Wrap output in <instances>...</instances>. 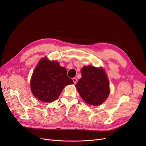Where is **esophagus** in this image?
<instances>
[{
  "label": "esophagus",
  "instance_id": "1",
  "mask_svg": "<svg viewBox=\"0 0 146 146\" xmlns=\"http://www.w3.org/2000/svg\"><path fill=\"white\" fill-rule=\"evenodd\" d=\"M72 80H73V82H74V84H76V83H77V79L76 77H74V78H72Z\"/></svg>",
  "mask_w": 146,
  "mask_h": 146
}]
</instances>
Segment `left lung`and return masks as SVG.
Returning a JSON list of instances; mask_svg holds the SVG:
<instances>
[{
  "mask_svg": "<svg viewBox=\"0 0 146 146\" xmlns=\"http://www.w3.org/2000/svg\"><path fill=\"white\" fill-rule=\"evenodd\" d=\"M81 74L76 87L82 99L94 106L104 103L110 94L109 81L104 70L92 66H84Z\"/></svg>",
  "mask_w": 146,
  "mask_h": 146,
  "instance_id": "8db88e82",
  "label": "left lung"
}]
</instances>
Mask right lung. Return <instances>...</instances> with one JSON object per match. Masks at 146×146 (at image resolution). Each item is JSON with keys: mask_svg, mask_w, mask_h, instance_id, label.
Masks as SVG:
<instances>
[{"mask_svg": "<svg viewBox=\"0 0 146 146\" xmlns=\"http://www.w3.org/2000/svg\"><path fill=\"white\" fill-rule=\"evenodd\" d=\"M35 98L44 102H52L60 96L64 88L74 83L67 76V70L56 61L41 59L35 69L30 82Z\"/></svg>", "mask_w": 146, "mask_h": 146, "instance_id": "right-lung-1", "label": "right lung"}]
</instances>
